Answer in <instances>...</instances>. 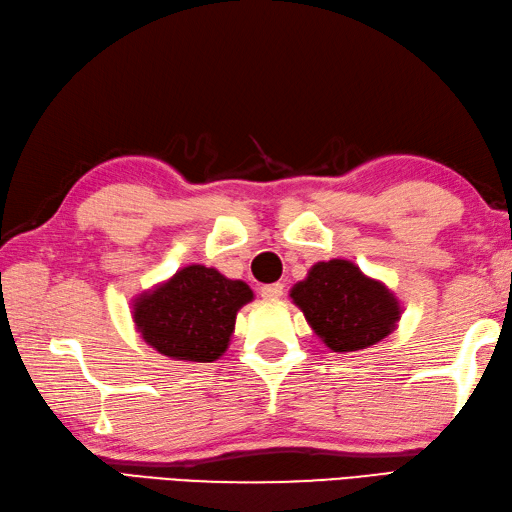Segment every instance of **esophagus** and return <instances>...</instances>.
Wrapping results in <instances>:
<instances>
[{"mask_svg":"<svg viewBox=\"0 0 512 512\" xmlns=\"http://www.w3.org/2000/svg\"><path fill=\"white\" fill-rule=\"evenodd\" d=\"M283 285L281 283H269L260 287V296L267 298V301H276V298L283 296Z\"/></svg>","mask_w":512,"mask_h":512,"instance_id":"34e87169","label":"esophagus"}]
</instances>
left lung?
Returning <instances> with one entry per match:
<instances>
[{"mask_svg":"<svg viewBox=\"0 0 512 512\" xmlns=\"http://www.w3.org/2000/svg\"><path fill=\"white\" fill-rule=\"evenodd\" d=\"M289 296L318 339L334 352L376 345L394 332L401 318L397 296L343 258L316 263Z\"/></svg>","mask_w":512,"mask_h":512,"instance_id":"obj_1","label":"left lung"}]
</instances>
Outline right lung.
Wrapping results in <instances>:
<instances>
[{"instance_id":"1","label":"right lung","mask_w":512,"mask_h":512,"mask_svg":"<svg viewBox=\"0 0 512 512\" xmlns=\"http://www.w3.org/2000/svg\"><path fill=\"white\" fill-rule=\"evenodd\" d=\"M254 298L243 281L214 267L187 265L133 301V323L153 350L173 361L211 363L227 352L236 314Z\"/></svg>"}]
</instances>
